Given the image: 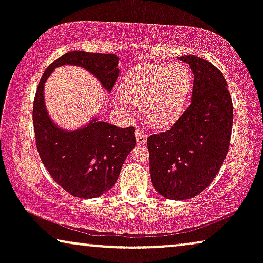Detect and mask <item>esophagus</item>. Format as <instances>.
I'll use <instances>...</instances> for the list:
<instances>
[{"label": "esophagus", "instance_id": "1", "mask_svg": "<svg viewBox=\"0 0 263 263\" xmlns=\"http://www.w3.org/2000/svg\"><path fill=\"white\" fill-rule=\"evenodd\" d=\"M135 135H136V140H137L138 144H146L147 142L146 132L141 131V129H137V131L135 132Z\"/></svg>", "mask_w": 263, "mask_h": 263}]
</instances>
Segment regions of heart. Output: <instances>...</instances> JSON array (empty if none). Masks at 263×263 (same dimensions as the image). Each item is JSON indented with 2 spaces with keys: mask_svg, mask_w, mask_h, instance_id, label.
<instances>
[{
  "mask_svg": "<svg viewBox=\"0 0 263 263\" xmlns=\"http://www.w3.org/2000/svg\"><path fill=\"white\" fill-rule=\"evenodd\" d=\"M192 90V75L182 64H140L123 77L121 106L127 101L141 104L143 121L161 128L173 123L183 112Z\"/></svg>",
  "mask_w": 263,
  "mask_h": 263,
  "instance_id": "1",
  "label": "heart"
}]
</instances>
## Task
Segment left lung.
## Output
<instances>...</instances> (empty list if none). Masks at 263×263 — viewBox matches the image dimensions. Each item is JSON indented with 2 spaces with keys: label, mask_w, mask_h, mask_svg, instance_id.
Returning a JSON list of instances; mask_svg holds the SVG:
<instances>
[{
  "label": "left lung",
  "mask_w": 263,
  "mask_h": 263,
  "mask_svg": "<svg viewBox=\"0 0 263 263\" xmlns=\"http://www.w3.org/2000/svg\"><path fill=\"white\" fill-rule=\"evenodd\" d=\"M192 69V101L168 131L147 138L149 174L162 197L185 200L213 182L228 155L232 101L224 75L195 55L179 57Z\"/></svg>",
  "instance_id": "left-lung-1"
}]
</instances>
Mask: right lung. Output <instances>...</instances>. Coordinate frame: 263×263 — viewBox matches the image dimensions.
Segmentation results:
<instances>
[{
	"label": "right lung",
	"mask_w": 263,
	"mask_h": 263,
	"mask_svg": "<svg viewBox=\"0 0 263 263\" xmlns=\"http://www.w3.org/2000/svg\"><path fill=\"white\" fill-rule=\"evenodd\" d=\"M64 65L84 68L110 93L119 78V57L81 50L64 54L47 68L33 105L37 149L44 167L57 184L74 197L98 198L116 183L136 144L135 128L116 127L98 116L77 129L57 125L45 107L44 84L54 69Z\"/></svg>",
	"instance_id": "add662e5"
}]
</instances>
